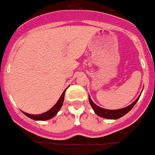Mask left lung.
<instances>
[{
  "instance_id": "left-lung-1",
  "label": "left lung",
  "mask_w": 155,
  "mask_h": 155,
  "mask_svg": "<svg viewBox=\"0 0 155 155\" xmlns=\"http://www.w3.org/2000/svg\"><path fill=\"white\" fill-rule=\"evenodd\" d=\"M140 95H141V94H140ZM140 95H139V97L135 100V101L133 102L131 104H130V105L126 107V108L117 110H108L101 108V107H99V106H97V104H95L93 103V101L91 100V98L89 97V103H90V105L92 106V108H93V109L94 110V112H95V113L97 115V116H101V117H103V118L110 119V120H116V119L120 118V117L124 116V115H126L129 111H131V110L132 109V108L135 106L136 102L138 101V100L140 97Z\"/></svg>"
}]
</instances>
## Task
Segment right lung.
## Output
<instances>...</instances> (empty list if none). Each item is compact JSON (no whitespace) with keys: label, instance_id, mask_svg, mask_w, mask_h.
<instances>
[{"label":"right lung","instance_id":"1","mask_svg":"<svg viewBox=\"0 0 155 155\" xmlns=\"http://www.w3.org/2000/svg\"><path fill=\"white\" fill-rule=\"evenodd\" d=\"M66 90L62 93V96L60 97L59 100H58L57 103L55 104V105L53 106L49 111L44 112L43 114L39 115H31L28 114V113H26V112H24V114L26 115V116H28V117H29V118L35 120H50V119H51L52 117H54V116L57 114V112L59 111L61 107L62 106V104H63L64 101V96H65V92H66Z\"/></svg>","mask_w":155,"mask_h":155}]
</instances>
